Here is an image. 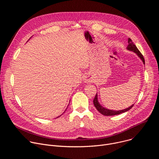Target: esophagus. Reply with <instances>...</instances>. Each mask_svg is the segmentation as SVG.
I'll list each match as a JSON object with an SVG mask.
<instances>
[{
	"label": "esophagus",
	"mask_w": 159,
	"mask_h": 159,
	"mask_svg": "<svg viewBox=\"0 0 159 159\" xmlns=\"http://www.w3.org/2000/svg\"><path fill=\"white\" fill-rule=\"evenodd\" d=\"M84 81L86 83V82H90L93 81V78L91 76H90L89 75H85L84 77Z\"/></svg>",
	"instance_id": "34e87169"
}]
</instances>
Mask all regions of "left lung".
Instances as JSON below:
<instances>
[{
  "label": "left lung",
  "mask_w": 159,
  "mask_h": 159,
  "mask_svg": "<svg viewBox=\"0 0 159 159\" xmlns=\"http://www.w3.org/2000/svg\"><path fill=\"white\" fill-rule=\"evenodd\" d=\"M128 45L127 47V50L132 51L133 52H134L135 53H137V55L140 58V59L143 61V63L145 64V59L143 58V56L142 55V54L140 53V52L139 50V49L137 48V47L135 46V44L133 43L132 40L130 38H128ZM93 102H94V105L96 107V108L97 109V110L101 113L102 115H104V116H113V115H120L123 112H125L128 111H129L133 106L134 104L131 105L130 107L125 109H123V110H120V111H114V110H110L106 108H104V107H102V106L100 105V104L98 102V95L96 94L94 100H93Z\"/></svg>",
  "instance_id": "8db88e82"
}]
</instances>
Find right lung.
I'll use <instances>...</instances> for the list:
<instances>
[{"mask_svg": "<svg viewBox=\"0 0 159 159\" xmlns=\"http://www.w3.org/2000/svg\"><path fill=\"white\" fill-rule=\"evenodd\" d=\"M58 117H59V116H58ZM58 117H57V118H58Z\"/></svg>", "mask_w": 159, "mask_h": 159, "instance_id": "obj_1", "label": "right lung"}]
</instances>
